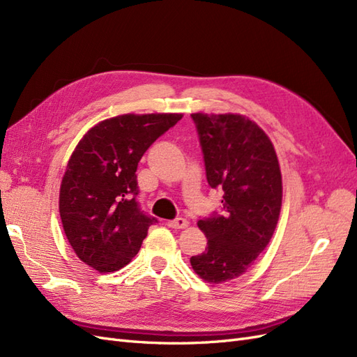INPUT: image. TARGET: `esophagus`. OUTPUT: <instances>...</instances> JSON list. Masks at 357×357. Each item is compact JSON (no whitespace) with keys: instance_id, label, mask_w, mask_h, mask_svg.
Segmentation results:
<instances>
[{"instance_id":"esophagus-1","label":"esophagus","mask_w":357,"mask_h":357,"mask_svg":"<svg viewBox=\"0 0 357 357\" xmlns=\"http://www.w3.org/2000/svg\"><path fill=\"white\" fill-rule=\"evenodd\" d=\"M188 225H189V222L183 218H177L174 220L168 222V226L172 229H185V228H188Z\"/></svg>"}]
</instances>
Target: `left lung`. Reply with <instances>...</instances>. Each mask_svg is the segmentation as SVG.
Instances as JSON below:
<instances>
[{
	"label": "left lung",
	"mask_w": 357,
	"mask_h": 357,
	"mask_svg": "<svg viewBox=\"0 0 357 357\" xmlns=\"http://www.w3.org/2000/svg\"><path fill=\"white\" fill-rule=\"evenodd\" d=\"M210 188L223 190L222 213L198 220L207 248L190 265L208 283L245 273L275 231L282 208V172L274 146L250 119L193 113Z\"/></svg>",
	"instance_id": "left-lung-1"
}]
</instances>
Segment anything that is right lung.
I'll return each mask as SVG.
<instances>
[{
	"mask_svg": "<svg viewBox=\"0 0 357 357\" xmlns=\"http://www.w3.org/2000/svg\"><path fill=\"white\" fill-rule=\"evenodd\" d=\"M183 114H123L88 131L73 152L59 192V213L73 250L86 265L113 273L138 253L158 223L137 201V167L146 150Z\"/></svg>",
	"mask_w": 357,
	"mask_h": 357,
	"instance_id": "right-lung-1",
	"label": "right lung"
}]
</instances>
